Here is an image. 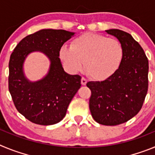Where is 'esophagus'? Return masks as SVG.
<instances>
[{
	"instance_id": "34e87169",
	"label": "esophagus",
	"mask_w": 155,
	"mask_h": 155,
	"mask_svg": "<svg viewBox=\"0 0 155 155\" xmlns=\"http://www.w3.org/2000/svg\"><path fill=\"white\" fill-rule=\"evenodd\" d=\"M81 82L82 85H85V84H87V80H86V78H84V77H82Z\"/></svg>"
}]
</instances>
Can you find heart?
Masks as SVG:
<instances>
[{
  "label": "heart",
  "instance_id": "b5f03b06",
  "mask_svg": "<svg viewBox=\"0 0 155 155\" xmlns=\"http://www.w3.org/2000/svg\"><path fill=\"white\" fill-rule=\"evenodd\" d=\"M60 57L73 72L83 69L95 80H105L116 72L121 64L124 50L117 39L101 34L86 32L72 40L71 47L63 46Z\"/></svg>",
  "mask_w": 155,
  "mask_h": 155
}]
</instances>
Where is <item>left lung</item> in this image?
<instances>
[{
    "label": "left lung",
    "mask_w": 155,
    "mask_h": 155,
    "mask_svg": "<svg viewBox=\"0 0 155 155\" xmlns=\"http://www.w3.org/2000/svg\"><path fill=\"white\" fill-rule=\"evenodd\" d=\"M121 43L124 57L119 68L102 81H89V109L93 119L105 126L126 123L141 109L148 89V60L130 34L106 30Z\"/></svg>",
    "instance_id": "left-lung-1"
}]
</instances>
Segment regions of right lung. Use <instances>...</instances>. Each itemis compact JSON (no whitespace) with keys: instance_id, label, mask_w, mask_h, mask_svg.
I'll return each instance as SVG.
<instances>
[{"instance_id":"right-lung-1","label":"right lung","mask_w":155,"mask_h":155,"mask_svg":"<svg viewBox=\"0 0 155 155\" xmlns=\"http://www.w3.org/2000/svg\"><path fill=\"white\" fill-rule=\"evenodd\" d=\"M74 34L63 29L40 30L21 39L11 54L8 89L17 110L31 123L48 126L61 121L80 88L81 77L66 73L59 58L62 46ZM35 50L46 53L51 64L44 79L30 82L23 74L22 65Z\"/></svg>"}]
</instances>
